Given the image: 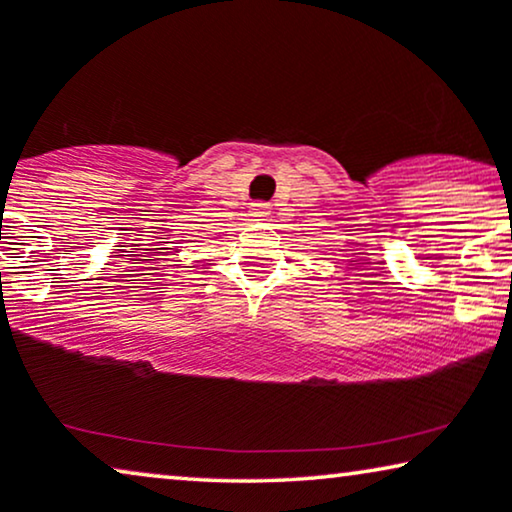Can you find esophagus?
Here are the masks:
<instances>
[{
    "mask_svg": "<svg viewBox=\"0 0 512 512\" xmlns=\"http://www.w3.org/2000/svg\"><path fill=\"white\" fill-rule=\"evenodd\" d=\"M268 209H270L268 202H254V205H251V214L265 216V214H268Z\"/></svg>",
    "mask_w": 512,
    "mask_h": 512,
    "instance_id": "esophagus-1",
    "label": "esophagus"
}]
</instances>
